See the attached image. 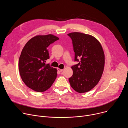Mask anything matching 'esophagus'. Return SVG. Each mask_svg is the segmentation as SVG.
Segmentation results:
<instances>
[{
	"instance_id": "obj_1",
	"label": "esophagus",
	"mask_w": 128,
	"mask_h": 128,
	"mask_svg": "<svg viewBox=\"0 0 128 128\" xmlns=\"http://www.w3.org/2000/svg\"><path fill=\"white\" fill-rule=\"evenodd\" d=\"M57 70H58V71L59 72H62V71L63 70V69H60V68H57Z\"/></svg>"
}]
</instances>
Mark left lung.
<instances>
[{"instance_id":"obj_1","label":"left lung","mask_w":128,"mask_h":128,"mask_svg":"<svg viewBox=\"0 0 128 128\" xmlns=\"http://www.w3.org/2000/svg\"><path fill=\"white\" fill-rule=\"evenodd\" d=\"M72 40L74 60L80 61L71 67L74 72L69 78L71 86L76 92H88L99 82L103 74L105 55L102 46L93 36L80 32L68 34Z\"/></svg>"}]
</instances>
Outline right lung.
<instances>
[{
  "mask_svg": "<svg viewBox=\"0 0 128 128\" xmlns=\"http://www.w3.org/2000/svg\"><path fill=\"white\" fill-rule=\"evenodd\" d=\"M59 39L51 34L36 35L22 50L19 60L20 76L24 84L36 92L46 90L57 78V69L45 62L50 58L48 47Z\"/></svg>",
  "mask_w": 128,
  "mask_h": 128,
  "instance_id": "obj_1",
  "label": "right lung"
}]
</instances>
